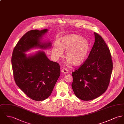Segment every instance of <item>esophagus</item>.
Here are the masks:
<instances>
[{"instance_id":"esophagus-1","label":"esophagus","mask_w":124,"mask_h":124,"mask_svg":"<svg viewBox=\"0 0 124 124\" xmlns=\"http://www.w3.org/2000/svg\"><path fill=\"white\" fill-rule=\"evenodd\" d=\"M61 71H62V72L64 74H67L68 73V70L67 69H65V68L62 69L61 70Z\"/></svg>"}]
</instances>
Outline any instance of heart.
<instances>
[{
  "instance_id": "obj_1",
  "label": "heart",
  "mask_w": 124,
  "mask_h": 124,
  "mask_svg": "<svg viewBox=\"0 0 124 124\" xmlns=\"http://www.w3.org/2000/svg\"><path fill=\"white\" fill-rule=\"evenodd\" d=\"M90 49L88 40L77 34H71L62 37L59 42L55 43L52 47L54 58L58 59L62 56L63 51H66L65 57L68 64H81L85 60Z\"/></svg>"
}]
</instances>
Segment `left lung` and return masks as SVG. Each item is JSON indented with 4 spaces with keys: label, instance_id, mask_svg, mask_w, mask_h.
Segmentation results:
<instances>
[{
    "label": "left lung",
    "instance_id": "8db88e82",
    "mask_svg": "<svg viewBox=\"0 0 124 124\" xmlns=\"http://www.w3.org/2000/svg\"><path fill=\"white\" fill-rule=\"evenodd\" d=\"M94 35L95 42L87 59L72 73L73 92L85 101L96 99L106 91L112 71L109 48L101 35L96 33Z\"/></svg>",
    "mask_w": 124,
    "mask_h": 124
}]
</instances>
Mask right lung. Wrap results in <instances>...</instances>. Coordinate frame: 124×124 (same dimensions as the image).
Returning a JSON list of instances; mask_svg holds the SVG:
<instances>
[{"label":"right lung","mask_w":124,"mask_h":124,"mask_svg":"<svg viewBox=\"0 0 124 124\" xmlns=\"http://www.w3.org/2000/svg\"><path fill=\"white\" fill-rule=\"evenodd\" d=\"M48 31L32 30L24 34L15 47L11 58L14 77L17 86L30 99L42 101L51 94L60 75V67L50 61L43 51L27 55L34 48L45 50L52 46L44 42L43 37Z\"/></svg>","instance_id":"add662e5"}]
</instances>
